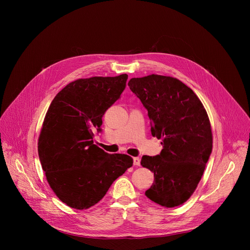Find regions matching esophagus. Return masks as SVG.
I'll return each mask as SVG.
<instances>
[{
	"label": "esophagus",
	"instance_id": "34e87169",
	"mask_svg": "<svg viewBox=\"0 0 250 250\" xmlns=\"http://www.w3.org/2000/svg\"><path fill=\"white\" fill-rule=\"evenodd\" d=\"M133 164L136 165V166H139L140 165V158L139 157H134L133 158Z\"/></svg>",
	"mask_w": 250,
	"mask_h": 250
}]
</instances>
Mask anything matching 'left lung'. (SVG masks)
Listing matches in <instances>:
<instances>
[{
  "label": "left lung",
  "mask_w": 250,
  "mask_h": 250,
  "mask_svg": "<svg viewBox=\"0 0 250 250\" xmlns=\"http://www.w3.org/2000/svg\"><path fill=\"white\" fill-rule=\"evenodd\" d=\"M127 85L148 112L151 134L162 138L160 154L141 158L154 173L146 195L165 208L180 206L196 190L211 153L208 114L193 90L176 78L152 74Z\"/></svg>",
  "instance_id": "8db88e82"
}]
</instances>
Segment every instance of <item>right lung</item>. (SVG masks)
Listing matches in <instances>:
<instances>
[{"label":"right lung","mask_w":250,"mask_h":250,"mask_svg":"<svg viewBox=\"0 0 250 250\" xmlns=\"http://www.w3.org/2000/svg\"><path fill=\"white\" fill-rule=\"evenodd\" d=\"M126 80V74L78 79L65 86L49 105L39 137V156L50 188L71 208L96 205L132 166L130 156L106 153L93 140Z\"/></svg>","instance_id":"right-lung-1"}]
</instances>
